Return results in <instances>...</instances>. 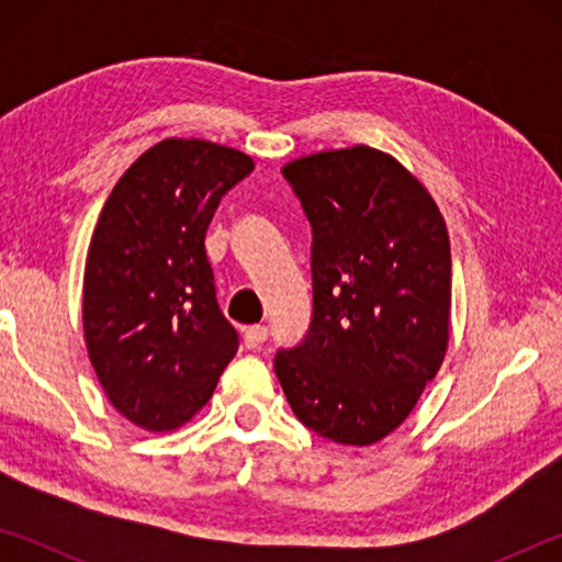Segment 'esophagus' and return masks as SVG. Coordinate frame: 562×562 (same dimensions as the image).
Returning a JSON list of instances; mask_svg holds the SVG:
<instances>
[{
    "instance_id": "1",
    "label": "esophagus",
    "mask_w": 562,
    "mask_h": 562,
    "mask_svg": "<svg viewBox=\"0 0 562 562\" xmlns=\"http://www.w3.org/2000/svg\"><path fill=\"white\" fill-rule=\"evenodd\" d=\"M243 341H245L247 349H260L265 341H268V327H265V325L247 327L245 335H243Z\"/></svg>"
}]
</instances>
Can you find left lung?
Listing matches in <instances>:
<instances>
[{"mask_svg": "<svg viewBox=\"0 0 562 562\" xmlns=\"http://www.w3.org/2000/svg\"><path fill=\"white\" fill-rule=\"evenodd\" d=\"M312 225L310 331L274 355L294 416L329 441L372 446L441 369L451 245L439 205L394 156L322 150L282 168Z\"/></svg>", "mask_w": 562, "mask_h": 562, "instance_id": "left-lung-1", "label": "left lung"}]
</instances>
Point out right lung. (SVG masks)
Returning a JSON list of instances; mask_svg holds the SVG:
<instances>
[{"label": "right lung", "instance_id": "add662e5", "mask_svg": "<svg viewBox=\"0 0 562 562\" xmlns=\"http://www.w3.org/2000/svg\"><path fill=\"white\" fill-rule=\"evenodd\" d=\"M243 150L166 138L119 178L83 270V339L109 402L146 431H173L213 396L237 351L215 300L205 233L252 173Z\"/></svg>", "mask_w": 562, "mask_h": 562}]
</instances>
